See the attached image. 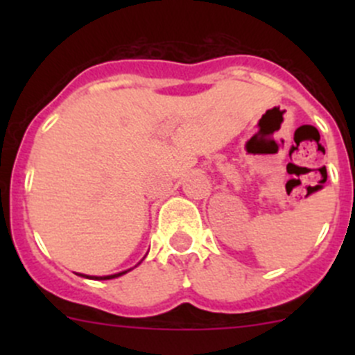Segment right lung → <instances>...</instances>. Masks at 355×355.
<instances>
[{"label": "right lung", "instance_id": "1", "mask_svg": "<svg viewBox=\"0 0 355 355\" xmlns=\"http://www.w3.org/2000/svg\"><path fill=\"white\" fill-rule=\"evenodd\" d=\"M127 271H121V273H116V275H110V277H85V275H80V277H85V278H92V280H111V278H116V277H121V275H125Z\"/></svg>", "mask_w": 355, "mask_h": 355}]
</instances>
